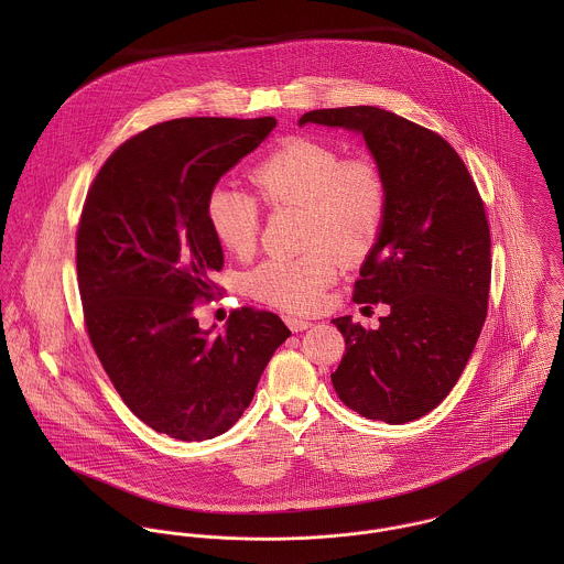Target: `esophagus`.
Listing matches in <instances>:
<instances>
[{
	"label": "esophagus",
	"instance_id": "esophagus-1",
	"mask_svg": "<svg viewBox=\"0 0 564 564\" xmlns=\"http://www.w3.org/2000/svg\"><path fill=\"white\" fill-rule=\"evenodd\" d=\"M284 322L291 327V332H304L313 325V323L306 322V319H297V317H284Z\"/></svg>",
	"mask_w": 564,
	"mask_h": 564
}]
</instances>
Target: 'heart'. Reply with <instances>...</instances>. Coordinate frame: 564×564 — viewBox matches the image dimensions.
I'll list each match as a JSON object with an SVG mask.
<instances>
[{"mask_svg": "<svg viewBox=\"0 0 564 564\" xmlns=\"http://www.w3.org/2000/svg\"><path fill=\"white\" fill-rule=\"evenodd\" d=\"M260 197L271 206H304V245L295 258H269L247 275L249 293L289 313H311L322 304L343 260L362 258L378 239L387 213V182L369 159H343L322 141L293 137L251 171ZM208 228L226 251L245 258L260 228L258 199L230 182L206 197Z\"/></svg>", "mask_w": 564, "mask_h": 564, "instance_id": "1", "label": "heart"}]
</instances>
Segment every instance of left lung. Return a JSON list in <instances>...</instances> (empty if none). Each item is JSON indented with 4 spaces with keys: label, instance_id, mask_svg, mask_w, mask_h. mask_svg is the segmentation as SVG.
<instances>
[{
    "label": "left lung",
    "instance_id": "1",
    "mask_svg": "<svg viewBox=\"0 0 564 564\" xmlns=\"http://www.w3.org/2000/svg\"><path fill=\"white\" fill-rule=\"evenodd\" d=\"M300 126L365 139L387 182V213L369 249L356 304H389L378 329L334 325L345 354L332 384L358 414L400 425L443 402L480 336L490 284V232L480 193L438 134L376 106L311 110Z\"/></svg>",
    "mask_w": 564,
    "mask_h": 564
}]
</instances>
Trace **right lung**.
Listing matches in <instances>:
<instances>
[{"instance_id":"1","label":"right lung","mask_w":564,"mask_h":564,"mask_svg":"<svg viewBox=\"0 0 564 564\" xmlns=\"http://www.w3.org/2000/svg\"><path fill=\"white\" fill-rule=\"evenodd\" d=\"M273 128V117L164 121L126 141L86 195L76 260L90 343L126 405L171 438L228 432L291 336L267 311H235L221 332L195 317L224 267L206 197Z\"/></svg>"}]
</instances>
